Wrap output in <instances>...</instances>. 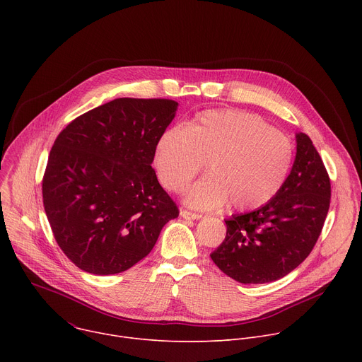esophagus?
<instances>
[{
  "label": "esophagus",
  "instance_id": "esophagus-1",
  "mask_svg": "<svg viewBox=\"0 0 362 362\" xmlns=\"http://www.w3.org/2000/svg\"><path fill=\"white\" fill-rule=\"evenodd\" d=\"M180 216L183 219H187V221H196V219H202L203 215L200 214H193V212H189V211H182L180 212Z\"/></svg>",
  "mask_w": 362,
  "mask_h": 362
}]
</instances>
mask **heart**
Wrapping results in <instances>:
<instances>
[{"mask_svg":"<svg viewBox=\"0 0 362 362\" xmlns=\"http://www.w3.org/2000/svg\"><path fill=\"white\" fill-rule=\"evenodd\" d=\"M209 176L185 194L189 206L238 212L259 209L285 186L293 166L291 139L242 110H208L186 126L163 130L154 144L159 183L177 193L202 170Z\"/></svg>","mask_w":362,"mask_h":362,"instance_id":"b5f03b06","label":"heart"}]
</instances>
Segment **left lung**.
I'll return each instance as SVG.
<instances>
[{"label": "left lung", "instance_id": "8db88e82", "mask_svg": "<svg viewBox=\"0 0 362 362\" xmlns=\"http://www.w3.org/2000/svg\"><path fill=\"white\" fill-rule=\"evenodd\" d=\"M331 202V182L313 140L296 134V156L282 190L262 208L225 221L226 236L211 253L240 284L274 282L314 249Z\"/></svg>", "mask_w": 362, "mask_h": 362}]
</instances>
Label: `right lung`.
Here are the masks:
<instances>
[{"label": "right lung", "instance_id": "obj_1", "mask_svg": "<svg viewBox=\"0 0 362 362\" xmlns=\"http://www.w3.org/2000/svg\"><path fill=\"white\" fill-rule=\"evenodd\" d=\"M169 98H116L74 119L51 147L42 203L69 259L94 275L127 271L179 216L151 168L175 119Z\"/></svg>", "mask_w": 362, "mask_h": 362}]
</instances>
